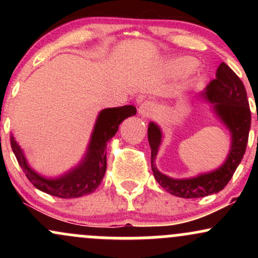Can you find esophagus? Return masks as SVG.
Returning a JSON list of instances; mask_svg holds the SVG:
<instances>
[{"instance_id": "34e87169", "label": "esophagus", "mask_w": 258, "mask_h": 258, "mask_svg": "<svg viewBox=\"0 0 258 258\" xmlns=\"http://www.w3.org/2000/svg\"><path fill=\"white\" fill-rule=\"evenodd\" d=\"M154 106L150 102H144L143 104L139 106V114L142 115L143 117H148L153 114Z\"/></svg>"}]
</instances>
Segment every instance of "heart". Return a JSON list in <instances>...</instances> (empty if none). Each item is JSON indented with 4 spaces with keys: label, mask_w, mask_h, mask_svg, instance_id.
Masks as SVG:
<instances>
[{
    "label": "heart",
    "mask_w": 258,
    "mask_h": 258,
    "mask_svg": "<svg viewBox=\"0 0 258 258\" xmlns=\"http://www.w3.org/2000/svg\"><path fill=\"white\" fill-rule=\"evenodd\" d=\"M194 65L195 61L191 58H177L171 60L170 65H168V69L173 74H180L191 70L194 68Z\"/></svg>",
    "instance_id": "heart-1"
}]
</instances>
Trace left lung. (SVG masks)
<instances>
[{
    "instance_id": "1",
    "label": "left lung",
    "mask_w": 258,
    "mask_h": 258,
    "mask_svg": "<svg viewBox=\"0 0 258 258\" xmlns=\"http://www.w3.org/2000/svg\"><path fill=\"white\" fill-rule=\"evenodd\" d=\"M203 94L207 100L214 103L215 111L232 133L229 155L226 162L214 172L188 179H173L159 172L154 161L161 143V131L153 122L148 127L154 177L168 193L186 199L218 193L228 184L246 150L251 126V111L245 86L226 63L220 64L216 72V79L207 85L205 93Z\"/></svg>"
}]
</instances>
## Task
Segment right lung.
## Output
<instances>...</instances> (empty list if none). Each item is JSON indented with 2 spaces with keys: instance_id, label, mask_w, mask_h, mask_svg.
I'll return each mask as SVG.
<instances>
[{
  "instance_id": "add662e5",
  "label": "right lung",
  "mask_w": 258,
  "mask_h": 258,
  "mask_svg": "<svg viewBox=\"0 0 258 258\" xmlns=\"http://www.w3.org/2000/svg\"><path fill=\"white\" fill-rule=\"evenodd\" d=\"M136 112L137 109L133 105L109 108L100 111L84 161L60 178L47 179L32 171L13 136H11L12 150L28 179L34 186L44 193L63 199L91 194L98 188L104 178L106 171V143L117 132L120 123Z\"/></svg>"
}]
</instances>
